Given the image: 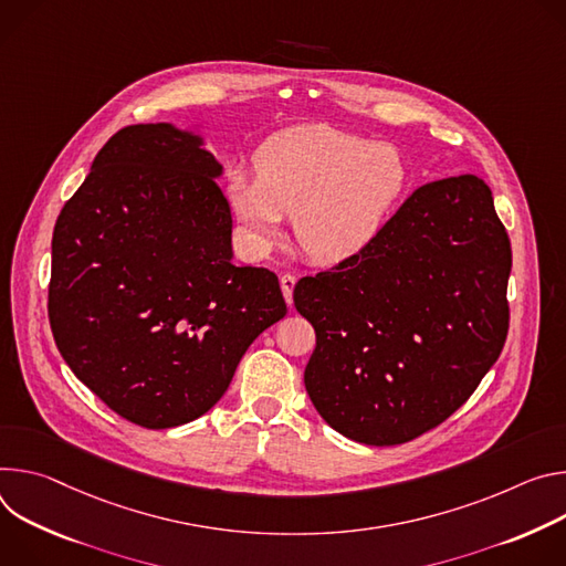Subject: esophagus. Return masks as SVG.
Segmentation results:
<instances>
[{"mask_svg":"<svg viewBox=\"0 0 566 566\" xmlns=\"http://www.w3.org/2000/svg\"><path fill=\"white\" fill-rule=\"evenodd\" d=\"M294 285H296V276H292V274H283V276H281V290H283V296H285L287 303H292Z\"/></svg>","mask_w":566,"mask_h":566,"instance_id":"1","label":"esophagus"}]
</instances>
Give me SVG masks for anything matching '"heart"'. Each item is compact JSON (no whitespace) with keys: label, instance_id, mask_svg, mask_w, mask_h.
I'll list each match as a JSON object with an SVG mask.
<instances>
[{"label":"heart","instance_id":"1","mask_svg":"<svg viewBox=\"0 0 566 566\" xmlns=\"http://www.w3.org/2000/svg\"><path fill=\"white\" fill-rule=\"evenodd\" d=\"M256 175L233 170L227 202L256 254L279 242L285 218L294 240L315 263H344L380 233L407 186V164L389 144L331 125H296L265 139Z\"/></svg>","mask_w":566,"mask_h":566}]
</instances>
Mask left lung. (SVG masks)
<instances>
[{"instance_id": "obj_1", "label": "left lung", "mask_w": 566, "mask_h": 566, "mask_svg": "<svg viewBox=\"0 0 566 566\" xmlns=\"http://www.w3.org/2000/svg\"><path fill=\"white\" fill-rule=\"evenodd\" d=\"M513 251L488 184L429 181L357 256L305 276L294 305L317 346L305 391L350 441L400 446L450 418L509 335Z\"/></svg>"}]
</instances>
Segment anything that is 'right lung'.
<instances>
[{"mask_svg":"<svg viewBox=\"0 0 566 566\" xmlns=\"http://www.w3.org/2000/svg\"><path fill=\"white\" fill-rule=\"evenodd\" d=\"M220 175L200 135L128 125L55 220V346L92 394L148 429L207 413L249 344L287 312L274 272L231 263Z\"/></svg>","mask_w":566,"mask_h":566,"instance_id":"add662e5","label":"right lung"}]
</instances>
